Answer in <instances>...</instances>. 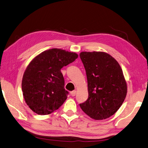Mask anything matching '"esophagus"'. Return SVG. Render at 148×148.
I'll use <instances>...</instances> for the list:
<instances>
[{
    "instance_id": "obj_1",
    "label": "esophagus",
    "mask_w": 148,
    "mask_h": 148,
    "mask_svg": "<svg viewBox=\"0 0 148 148\" xmlns=\"http://www.w3.org/2000/svg\"><path fill=\"white\" fill-rule=\"evenodd\" d=\"M76 93H77V91L76 90H73V91H72V92H70V94H71V95L72 97L75 96V95H76Z\"/></svg>"
}]
</instances>
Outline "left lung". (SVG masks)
Segmentation results:
<instances>
[{"label":"left lung","instance_id":"1","mask_svg":"<svg viewBox=\"0 0 148 148\" xmlns=\"http://www.w3.org/2000/svg\"><path fill=\"white\" fill-rule=\"evenodd\" d=\"M80 57L86 71L88 98L82 110L95 120L116 112L124 102L127 86L120 64L106 52L83 51Z\"/></svg>","mask_w":148,"mask_h":148}]
</instances>
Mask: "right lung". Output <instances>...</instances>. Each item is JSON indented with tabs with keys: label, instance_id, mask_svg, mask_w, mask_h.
<instances>
[{
	"label": "right lung",
	"instance_id": "obj_1",
	"mask_svg": "<svg viewBox=\"0 0 148 148\" xmlns=\"http://www.w3.org/2000/svg\"><path fill=\"white\" fill-rule=\"evenodd\" d=\"M76 53L53 48L34 57L25 70L22 90L25 102L38 115L58 109L67 99L61 69L76 60Z\"/></svg>",
	"mask_w": 148,
	"mask_h": 148
}]
</instances>
